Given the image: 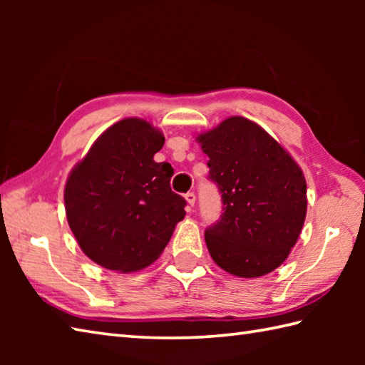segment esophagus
I'll return each mask as SVG.
<instances>
[{"label":"esophagus","mask_w":365,"mask_h":365,"mask_svg":"<svg viewBox=\"0 0 365 365\" xmlns=\"http://www.w3.org/2000/svg\"><path fill=\"white\" fill-rule=\"evenodd\" d=\"M185 199H187V202H188V210H191V208L196 204V195L195 192H187V195H185Z\"/></svg>","instance_id":"esophagus-1"}]
</instances>
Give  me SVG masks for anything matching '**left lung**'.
<instances>
[{
    "instance_id": "1",
    "label": "left lung",
    "mask_w": 365,
    "mask_h": 365,
    "mask_svg": "<svg viewBox=\"0 0 365 365\" xmlns=\"http://www.w3.org/2000/svg\"><path fill=\"white\" fill-rule=\"evenodd\" d=\"M222 213L205 230L218 267L259 277L281 267L306 220V178L290 153L257 123L240 115L200 133Z\"/></svg>"
}]
</instances>
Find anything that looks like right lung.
<instances>
[{
  "label": "right lung",
  "mask_w": 365,
  "mask_h": 365,
  "mask_svg": "<svg viewBox=\"0 0 365 365\" xmlns=\"http://www.w3.org/2000/svg\"><path fill=\"white\" fill-rule=\"evenodd\" d=\"M165 136L152 123L115 122L67 178L68 226L83 252L106 269L149 267L183 220L187 200L170 190L169 163H157Z\"/></svg>",
  "instance_id": "obj_1"
}]
</instances>
